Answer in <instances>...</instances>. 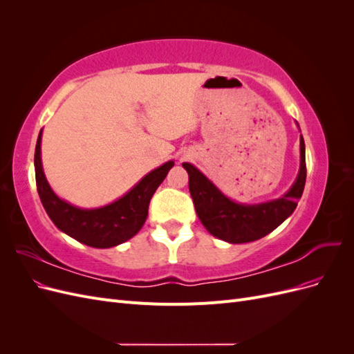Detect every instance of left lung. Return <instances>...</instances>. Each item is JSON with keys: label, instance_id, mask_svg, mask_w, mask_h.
<instances>
[{"label": "left lung", "instance_id": "8db88e82", "mask_svg": "<svg viewBox=\"0 0 354 354\" xmlns=\"http://www.w3.org/2000/svg\"><path fill=\"white\" fill-rule=\"evenodd\" d=\"M298 125V124H297ZM299 128V127H298ZM189 174V190L201 223L212 236L229 243H245L264 238L291 216L306 185V146L299 137L298 176L286 194L263 203H241L223 192L189 162H183Z\"/></svg>", "mask_w": 354, "mask_h": 354}]
</instances>
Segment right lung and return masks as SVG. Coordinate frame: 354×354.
<instances>
[{
  "instance_id": "1",
  "label": "right lung",
  "mask_w": 354,
  "mask_h": 354,
  "mask_svg": "<svg viewBox=\"0 0 354 354\" xmlns=\"http://www.w3.org/2000/svg\"><path fill=\"white\" fill-rule=\"evenodd\" d=\"M39 131L35 147V178L38 195L50 220L56 227L84 245L93 248H111L131 239L143 227L147 217L149 202L162 183L174 160L155 168L124 196L100 208H80L60 199L50 187L42 169Z\"/></svg>"
}]
</instances>
